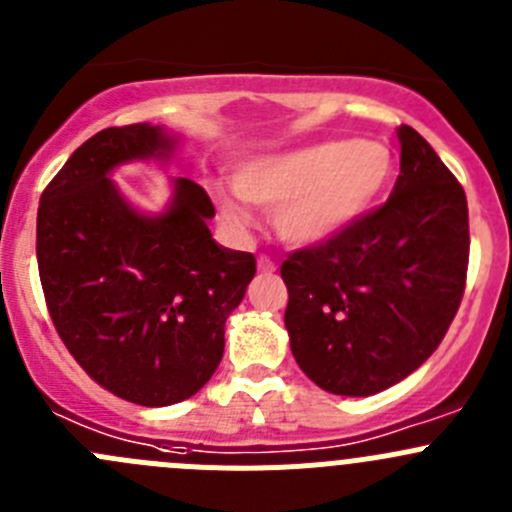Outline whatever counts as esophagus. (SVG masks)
<instances>
[{"label": "esophagus", "instance_id": "1", "mask_svg": "<svg viewBox=\"0 0 512 512\" xmlns=\"http://www.w3.org/2000/svg\"><path fill=\"white\" fill-rule=\"evenodd\" d=\"M256 264H259V271H264V274H271V271L276 269L274 259H269V256H264V253H261L259 261H256Z\"/></svg>", "mask_w": 512, "mask_h": 512}]
</instances>
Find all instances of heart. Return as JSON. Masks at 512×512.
Here are the masks:
<instances>
[{"label": "heart", "instance_id": "b5f03b06", "mask_svg": "<svg viewBox=\"0 0 512 512\" xmlns=\"http://www.w3.org/2000/svg\"><path fill=\"white\" fill-rule=\"evenodd\" d=\"M392 175V150L377 140L329 138L246 160L218 206L231 226L248 208H274V231L291 246H321L369 211Z\"/></svg>", "mask_w": 512, "mask_h": 512}]
</instances>
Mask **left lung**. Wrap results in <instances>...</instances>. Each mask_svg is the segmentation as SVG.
Instances as JSON below:
<instances>
[{"label": "left lung", "instance_id": "left-lung-1", "mask_svg": "<svg viewBox=\"0 0 512 512\" xmlns=\"http://www.w3.org/2000/svg\"><path fill=\"white\" fill-rule=\"evenodd\" d=\"M397 138L389 201L281 266L291 354L316 387L342 397H369L415 372L465 291V191L417 130L402 125Z\"/></svg>", "mask_w": 512, "mask_h": 512}]
</instances>
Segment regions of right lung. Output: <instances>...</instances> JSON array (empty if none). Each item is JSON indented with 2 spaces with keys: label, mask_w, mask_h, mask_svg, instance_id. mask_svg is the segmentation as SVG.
Masks as SVG:
<instances>
[{
  "label": "right lung",
  "mask_w": 512,
  "mask_h": 512,
  "mask_svg": "<svg viewBox=\"0 0 512 512\" xmlns=\"http://www.w3.org/2000/svg\"><path fill=\"white\" fill-rule=\"evenodd\" d=\"M183 135L125 125L92 135L40 198L37 264L57 334L118 397L168 407L193 397L223 357L226 319L256 274L253 253L216 243L211 198L170 178L165 208L125 198L123 165H173Z\"/></svg>",
  "instance_id": "right-lung-1"
}]
</instances>
